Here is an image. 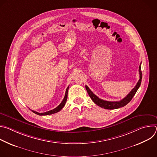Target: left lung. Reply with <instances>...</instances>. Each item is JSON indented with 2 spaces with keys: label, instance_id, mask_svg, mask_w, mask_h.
<instances>
[{
  "label": "left lung",
  "instance_id": "left-lung-1",
  "mask_svg": "<svg viewBox=\"0 0 157 157\" xmlns=\"http://www.w3.org/2000/svg\"><path fill=\"white\" fill-rule=\"evenodd\" d=\"M139 75H140V79L139 81L137 82L136 86L134 87L132 90L127 94L126 97H125L124 99L121 100L120 101H114V102H112V101H104L103 99H101L99 98L97 96H96L91 90L86 85V91H87V93L89 96H90L91 99L93 100V101L99 105V107L105 109H116L118 108H121L122 107L125 106L127 105L133 98L134 95L136 94V92L137 91L138 89L139 88L141 82H142V73L141 71V63L139 66Z\"/></svg>",
  "mask_w": 157,
  "mask_h": 157
}]
</instances>
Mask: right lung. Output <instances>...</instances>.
<instances>
[{
    "label": "right lung",
    "instance_id": "right-lung-1",
    "mask_svg": "<svg viewBox=\"0 0 157 157\" xmlns=\"http://www.w3.org/2000/svg\"><path fill=\"white\" fill-rule=\"evenodd\" d=\"M68 89H69V86L67 87L66 90V93H65V96H64V98L63 99V100L62 101V102H61V104L58 106L56 107V108H55L53 110H49V111H47L46 112V113H37V112L35 111V110H32V111L33 112V113L37 114V115H39V116H48V115H50V114H55V113H58V112L60 111L62 108L64 106L66 102V101H67V98H68Z\"/></svg>",
    "mask_w": 157,
    "mask_h": 157
}]
</instances>
